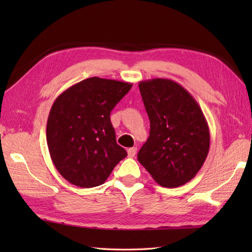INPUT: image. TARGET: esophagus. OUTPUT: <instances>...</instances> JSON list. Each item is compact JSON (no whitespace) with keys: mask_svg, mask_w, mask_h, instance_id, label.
I'll return each instance as SVG.
<instances>
[{"mask_svg":"<svg viewBox=\"0 0 252 252\" xmlns=\"http://www.w3.org/2000/svg\"><path fill=\"white\" fill-rule=\"evenodd\" d=\"M136 147H132V148H129L127 149V156H129L130 158H133L135 156V154H136Z\"/></svg>","mask_w":252,"mask_h":252,"instance_id":"obj_1","label":"esophagus"}]
</instances>
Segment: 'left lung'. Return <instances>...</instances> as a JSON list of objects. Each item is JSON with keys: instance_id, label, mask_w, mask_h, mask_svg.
Wrapping results in <instances>:
<instances>
[{"instance_id": "obj_1", "label": "left lung", "mask_w": 252, "mask_h": 252, "mask_svg": "<svg viewBox=\"0 0 252 252\" xmlns=\"http://www.w3.org/2000/svg\"><path fill=\"white\" fill-rule=\"evenodd\" d=\"M138 88L151 131L137 160L159 185H184L195 178L208 156L210 132L205 115L196 99L173 80H145Z\"/></svg>"}]
</instances>
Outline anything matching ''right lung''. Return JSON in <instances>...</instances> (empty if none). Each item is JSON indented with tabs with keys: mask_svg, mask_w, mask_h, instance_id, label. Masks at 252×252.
Here are the masks:
<instances>
[{
	"mask_svg": "<svg viewBox=\"0 0 252 252\" xmlns=\"http://www.w3.org/2000/svg\"><path fill=\"white\" fill-rule=\"evenodd\" d=\"M132 83L92 77L58 95L50 110L46 142L55 168L69 183L84 189L105 183L126 157L116 142L110 112Z\"/></svg>",
	"mask_w": 252,
	"mask_h": 252,
	"instance_id": "right-lung-1",
	"label": "right lung"
}]
</instances>
